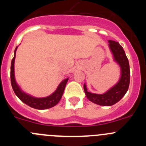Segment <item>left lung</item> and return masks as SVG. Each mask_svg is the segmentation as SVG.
Wrapping results in <instances>:
<instances>
[{
  "instance_id": "obj_1",
  "label": "left lung",
  "mask_w": 146,
  "mask_h": 146,
  "mask_svg": "<svg viewBox=\"0 0 146 146\" xmlns=\"http://www.w3.org/2000/svg\"><path fill=\"white\" fill-rule=\"evenodd\" d=\"M109 46L113 54L114 60L120 66L121 77L118 82L104 94L88 92L86 85L84 84V91L87 98L92 102L102 106H111L118 102L126 93L130 82L129 60L123 47L118 42L112 40H109Z\"/></svg>"
}]
</instances>
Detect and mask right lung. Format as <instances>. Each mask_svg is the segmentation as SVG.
Masks as SVG:
<instances>
[{"label": "right lung", "instance_id": "add662e5", "mask_svg": "<svg viewBox=\"0 0 146 146\" xmlns=\"http://www.w3.org/2000/svg\"><path fill=\"white\" fill-rule=\"evenodd\" d=\"M17 46L15 49L14 57L11 62V67H10V80H11V85L13 87V89L14 90L15 93L17 95V98L26 104L29 107H32L36 110H46V109L51 108V107H54L56 105L61 99L63 93L65 88H66V83H67L68 78H66L63 80L59 85L58 86L57 89L56 90L54 93L51 94V95L46 98H38L32 97L31 95L26 94L25 92L21 90L20 87L16 82L15 78V73H14V64H15V53L17 50Z\"/></svg>", "mask_w": 146, "mask_h": 146}]
</instances>
